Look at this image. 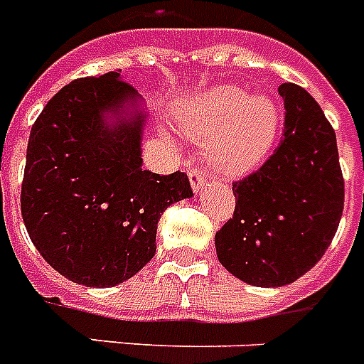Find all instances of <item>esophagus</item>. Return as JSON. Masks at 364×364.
<instances>
[{"instance_id":"1","label":"esophagus","mask_w":364,"mask_h":364,"mask_svg":"<svg viewBox=\"0 0 364 364\" xmlns=\"http://www.w3.org/2000/svg\"><path fill=\"white\" fill-rule=\"evenodd\" d=\"M188 179H191V185L194 191H202L203 185H205V176H203L202 172H200V168L192 166L191 170H188Z\"/></svg>"}]
</instances>
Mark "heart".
<instances>
[{"instance_id":"obj_1","label":"heart","mask_w":364,"mask_h":364,"mask_svg":"<svg viewBox=\"0 0 364 364\" xmlns=\"http://www.w3.org/2000/svg\"><path fill=\"white\" fill-rule=\"evenodd\" d=\"M279 114L273 100L235 87L205 93L188 110L183 131L192 140H209L211 166L224 176L250 172L274 140Z\"/></svg>"}]
</instances>
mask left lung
I'll use <instances>...</instances> for the list:
<instances>
[{"label": "left lung", "instance_id": "left-lung-1", "mask_svg": "<svg viewBox=\"0 0 364 364\" xmlns=\"http://www.w3.org/2000/svg\"><path fill=\"white\" fill-rule=\"evenodd\" d=\"M284 134L273 155L232 183L233 217L215 235L218 262L259 288L286 286L314 267L335 237L344 177L335 129L297 84H282Z\"/></svg>", "mask_w": 364, "mask_h": 364}]
</instances>
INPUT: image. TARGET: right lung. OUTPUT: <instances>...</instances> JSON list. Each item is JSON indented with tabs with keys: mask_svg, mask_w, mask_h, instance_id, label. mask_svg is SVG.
<instances>
[{
	"mask_svg": "<svg viewBox=\"0 0 364 364\" xmlns=\"http://www.w3.org/2000/svg\"><path fill=\"white\" fill-rule=\"evenodd\" d=\"M121 70L59 90L31 127L20 208L29 237L73 282L108 288L156 252V224L192 196L185 172L141 168V117L108 127L105 112L134 97Z\"/></svg>",
	"mask_w": 364,
	"mask_h": 364,
	"instance_id": "add662e5",
	"label": "right lung"
}]
</instances>
